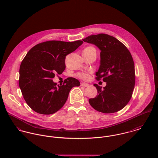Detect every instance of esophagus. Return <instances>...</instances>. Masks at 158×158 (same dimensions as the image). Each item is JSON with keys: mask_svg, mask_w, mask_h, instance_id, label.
I'll return each mask as SVG.
<instances>
[{"mask_svg": "<svg viewBox=\"0 0 158 158\" xmlns=\"http://www.w3.org/2000/svg\"><path fill=\"white\" fill-rule=\"evenodd\" d=\"M81 86H83V87H88L89 85L87 83H81Z\"/></svg>", "mask_w": 158, "mask_h": 158, "instance_id": "esophagus-1", "label": "esophagus"}]
</instances>
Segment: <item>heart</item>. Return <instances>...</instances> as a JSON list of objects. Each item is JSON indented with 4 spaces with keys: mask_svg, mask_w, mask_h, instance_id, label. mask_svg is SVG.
<instances>
[{
    "mask_svg": "<svg viewBox=\"0 0 158 158\" xmlns=\"http://www.w3.org/2000/svg\"><path fill=\"white\" fill-rule=\"evenodd\" d=\"M84 50H94V51H95V49L94 48V47H93L92 46H88V47H86ZM76 76L78 78H79L80 79H82L83 80H88L90 77L89 73H86V72H78L76 74Z\"/></svg>",
    "mask_w": 158,
    "mask_h": 158,
    "instance_id": "1",
    "label": "heart"
}]
</instances>
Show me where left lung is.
I'll use <instances>...</instances> for the list:
<instances>
[{
	"label": "left lung",
	"mask_w": 158,
	"mask_h": 158,
	"mask_svg": "<svg viewBox=\"0 0 158 158\" xmlns=\"http://www.w3.org/2000/svg\"><path fill=\"white\" fill-rule=\"evenodd\" d=\"M83 41L101 50L100 65L95 78L106 83L103 88L94 85L98 94L89 100L90 106L103 113L121 110L130 100L135 85V63L131 53L120 41L107 34L92 35Z\"/></svg>",
	"instance_id": "1"
}]
</instances>
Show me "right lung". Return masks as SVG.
<instances>
[{
    "label": "right lung",
    "mask_w": 158,
    "mask_h": 158,
    "mask_svg": "<svg viewBox=\"0 0 158 158\" xmlns=\"http://www.w3.org/2000/svg\"><path fill=\"white\" fill-rule=\"evenodd\" d=\"M83 41H48L32 47L23 59L19 69V85L24 100L31 110L41 114H52L65 104L70 90L80 81L69 77L63 85L52 79L65 70V58Z\"/></svg>",
    "instance_id": "1"
}]
</instances>
